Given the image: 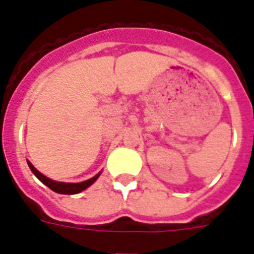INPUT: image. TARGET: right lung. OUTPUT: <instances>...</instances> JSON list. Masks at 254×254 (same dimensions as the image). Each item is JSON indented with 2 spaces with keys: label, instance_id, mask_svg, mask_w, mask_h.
<instances>
[{
  "label": "right lung",
  "instance_id": "1",
  "mask_svg": "<svg viewBox=\"0 0 254 254\" xmlns=\"http://www.w3.org/2000/svg\"><path fill=\"white\" fill-rule=\"evenodd\" d=\"M27 164H29V167H30L31 172L37 176V178L41 180V182L45 184V186H47L50 190H53L54 192H57V193H62V194H74V193H79V192H82L83 190H86V188H88V187L91 186L92 183L95 182L96 179H98V176H99V174L96 175V176H94V178L88 179V180H86V182H82V183H61V182H54V180H52V179L46 178L45 175H42L39 171H37L34 168V166L31 164V163L27 162Z\"/></svg>",
  "mask_w": 254,
  "mask_h": 254
}]
</instances>
